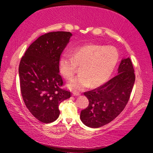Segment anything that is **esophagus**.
<instances>
[{
	"label": "esophagus",
	"mask_w": 153,
	"mask_h": 153,
	"mask_svg": "<svg viewBox=\"0 0 153 153\" xmlns=\"http://www.w3.org/2000/svg\"><path fill=\"white\" fill-rule=\"evenodd\" d=\"M72 95H73V96H78V95H80V93H77V92L74 91V92H73V93H72Z\"/></svg>",
	"instance_id": "34e87169"
}]
</instances>
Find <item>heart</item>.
<instances>
[{
    "mask_svg": "<svg viewBox=\"0 0 153 153\" xmlns=\"http://www.w3.org/2000/svg\"><path fill=\"white\" fill-rule=\"evenodd\" d=\"M118 59L115 47L91 44L75 49L72 56L62 55L58 66L60 73L68 80L74 77L78 67H81V74L68 85L72 91H79L90 85L96 88L105 83L111 76Z\"/></svg>",
    "mask_w": 153,
    "mask_h": 153,
    "instance_id": "obj_1",
    "label": "heart"
}]
</instances>
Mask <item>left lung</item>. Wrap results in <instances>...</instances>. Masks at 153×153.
Segmentation results:
<instances>
[{"instance_id":"obj_1","label":"left lung","mask_w":153,"mask_h":153,"mask_svg":"<svg viewBox=\"0 0 153 153\" xmlns=\"http://www.w3.org/2000/svg\"><path fill=\"white\" fill-rule=\"evenodd\" d=\"M134 81V70L130 58L123 59L117 76L101 86L84 93L89 104L81 112L80 118L83 124L98 128L114 120L126 106Z\"/></svg>"}]
</instances>
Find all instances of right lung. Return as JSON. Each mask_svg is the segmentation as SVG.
Masks as SVG:
<instances>
[{
  "instance_id": "add662e5",
  "label": "right lung",
  "mask_w": 153,
  "mask_h": 153,
  "mask_svg": "<svg viewBox=\"0 0 153 153\" xmlns=\"http://www.w3.org/2000/svg\"><path fill=\"white\" fill-rule=\"evenodd\" d=\"M72 35L65 31L41 35L21 59L19 74L23 100L31 114L43 123L55 121L60 115L58 105L71 97L70 92L62 88L58 62Z\"/></svg>"
}]
</instances>
